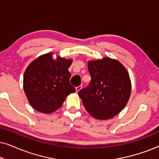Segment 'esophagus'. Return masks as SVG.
<instances>
[{
    "instance_id": "obj_1",
    "label": "esophagus",
    "mask_w": 159,
    "mask_h": 159,
    "mask_svg": "<svg viewBox=\"0 0 159 159\" xmlns=\"http://www.w3.org/2000/svg\"><path fill=\"white\" fill-rule=\"evenodd\" d=\"M82 85L78 86V87H76V92H77V93L79 92V91L82 89Z\"/></svg>"
}]
</instances>
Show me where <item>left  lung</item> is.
<instances>
[{
	"instance_id": "left-lung-1",
	"label": "left lung",
	"mask_w": 159,
	"mask_h": 159,
	"mask_svg": "<svg viewBox=\"0 0 159 159\" xmlns=\"http://www.w3.org/2000/svg\"><path fill=\"white\" fill-rule=\"evenodd\" d=\"M91 80L78 95L89 114L108 119L125 108L131 93V82L125 66L110 58L88 63Z\"/></svg>"
}]
</instances>
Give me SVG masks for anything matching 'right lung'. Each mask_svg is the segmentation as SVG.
I'll list each match as a JSON object with an SVG mask.
<instances>
[{"instance_id":"right-lung-1","label":"right lung","mask_w":159,"mask_h":159,"mask_svg":"<svg viewBox=\"0 0 159 159\" xmlns=\"http://www.w3.org/2000/svg\"><path fill=\"white\" fill-rule=\"evenodd\" d=\"M71 64V60L59 56L53 60L52 53H47L28 66L24 75V90L34 109L45 114L55 111L67 95L75 92L69 82Z\"/></svg>"}]
</instances>
